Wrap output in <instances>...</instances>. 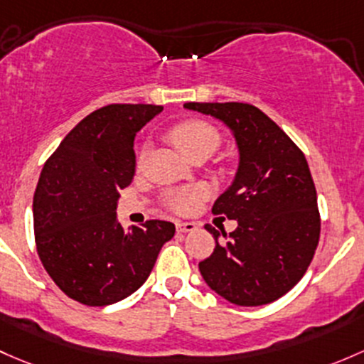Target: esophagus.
Here are the masks:
<instances>
[{"mask_svg": "<svg viewBox=\"0 0 364 364\" xmlns=\"http://www.w3.org/2000/svg\"><path fill=\"white\" fill-rule=\"evenodd\" d=\"M176 230H178L179 233L195 232L197 230V225L192 223V221H178V223H176Z\"/></svg>", "mask_w": 364, "mask_h": 364, "instance_id": "esophagus-1", "label": "esophagus"}]
</instances>
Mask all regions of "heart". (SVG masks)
I'll list each match as a JSON object with an SVG mask.
<instances>
[{
	"label": "heart",
	"mask_w": 364,
	"mask_h": 364,
	"mask_svg": "<svg viewBox=\"0 0 364 364\" xmlns=\"http://www.w3.org/2000/svg\"><path fill=\"white\" fill-rule=\"evenodd\" d=\"M171 139L174 141L176 146L179 148L186 156H192L193 153L200 150H211L214 151L220 144V132L214 125L205 120H186L176 125L171 131ZM146 155V146L141 148L137 159L141 160ZM209 197V188L205 185H193L186 186V188L171 190L164 197V204L172 213L178 214H188L193 213L205 198Z\"/></svg>",
	"instance_id": "1"
}]
</instances>
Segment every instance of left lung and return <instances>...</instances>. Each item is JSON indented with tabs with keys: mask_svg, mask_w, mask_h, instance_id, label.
Masks as SVG:
<instances>
[{
	"mask_svg": "<svg viewBox=\"0 0 364 364\" xmlns=\"http://www.w3.org/2000/svg\"><path fill=\"white\" fill-rule=\"evenodd\" d=\"M230 127L239 148L232 186L218 197L213 214L237 228L198 263L209 288L230 304L267 305L304 277L321 233L317 193L300 148L262 109L246 102H186ZM223 237H227V233Z\"/></svg>",
	"mask_w": 364,
	"mask_h": 364,
	"instance_id": "1",
	"label": "left lung"
}]
</instances>
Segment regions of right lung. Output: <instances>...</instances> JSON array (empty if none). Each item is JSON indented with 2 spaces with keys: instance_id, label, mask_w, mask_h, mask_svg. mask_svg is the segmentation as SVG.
Here are the masks:
<instances>
[{
  "instance_id": "obj_1",
  "label": "right lung",
  "mask_w": 364,
  "mask_h": 364,
  "mask_svg": "<svg viewBox=\"0 0 364 364\" xmlns=\"http://www.w3.org/2000/svg\"><path fill=\"white\" fill-rule=\"evenodd\" d=\"M155 105H108L87 114L45 162L33 198L34 240L45 270L73 300L117 304L143 286L171 221L124 230L120 190L136 172L134 137L162 112Z\"/></svg>"
}]
</instances>
